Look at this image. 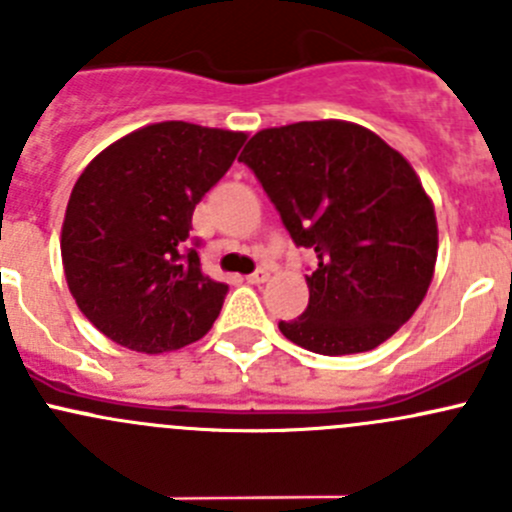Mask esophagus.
<instances>
[{"label":"esophagus","mask_w":512,"mask_h":512,"mask_svg":"<svg viewBox=\"0 0 512 512\" xmlns=\"http://www.w3.org/2000/svg\"><path fill=\"white\" fill-rule=\"evenodd\" d=\"M267 280H270V270H267V267H260V270H255L252 275H247V282H250V285H262V282Z\"/></svg>","instance_id":"esophagus-1"}]
</instances>
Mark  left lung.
I'll use <instances>...</instances> for the list:
<instances>
[{
  "label": "left lung",
  "instance_id": "1",
  "mask_svg": "<svg viewBox=\"0 0 512 512\" xmlns=\"http://www.w3.org/2000/svg\"><path fill=\"white\" fill-rule=\"evenodd\" d=\"M245 163L294 245L309 247V304L280 332L314 354L376 349L426 297L438 255L431 198L416 170L369 128L299 121L255 133Z\"/></svg>",
  "mask_w": 512,
  "mask_h": 512
}]
</instances>
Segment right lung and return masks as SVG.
I'll return each instance as SVG.
<instances>
[{"instance_id": "1", "label": "right lung", "mask_w": 512, "mask_h": 512, "mask_svg": "<svg viewBox=\"0 0 512 512\" xmlns=\"http://www.w3.org/2000/svg\"><path fill=\"white\" fill-rule=\"evenodd\" d=\"M247 133L163 121L101 151L71 190L61 260L76 304L111 342L163 354L198 342L227 285L200 270L193 210Z\"/></svg>"}]
</instances>
